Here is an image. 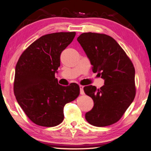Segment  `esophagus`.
Masks as SVG:
<instances>
[{"instance_id":"obj_1","label":"esophagus","mask_w":151,"mask_h":151,"mask_svg":"<svg viewBox=\"0 0 151 151\" xmlns=\"http://www.w3.org/2000/svg\"><path fill=\"white\" fill-rule=\"evenodd\" d=\"M79 87H80V93L81 94V95H83L84 94V91H83V85H79Z\"/></svg>"}]
</instances>
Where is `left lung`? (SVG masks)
<instances>
[{
  "label": "left lung",
  "mask_w": 151,
  "mask_h": 151,
  "mask_svg": "<svg viewBox=\"0 0 151 151\" xmlns=\"http://www.w3.org/2000/svg\"><path fill=\"white\" fill-rule=\"evenodd\" d=\"M77 40L89 58L92 70L104 80L100 89L93 85L83 88L94 103L93 109L85 114V119L96 127L113 124L121 118L135 98L134 65L118 42L110 36L85 32Z\"/></svg>",
  "instance_id": "1"
}]
</instances>
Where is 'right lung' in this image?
Wrapping results in <instances>:
<instances>
[{
  "label": "right lung",
  "instance_id": "right-lung-1",
  "mask_svg": "<svg viewBox=\"0 0 151 151\" xmlns=\"http://www.w3.org/2000/svg\"><path fill=\"white\" fill-rule=\"evenodd\" d=\"M75 32L49 34L35 40L20 56L15 67L14 93L18 104L35 124L54 127L64 120V107L75 100L79 86L58 84L55 74L62 51Z\"/></svg>",
  "mask_w": 151,
  "mask_h": 151
}]
</instances>
